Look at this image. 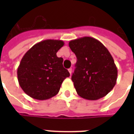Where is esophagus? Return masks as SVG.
<instances>
[{
  "label": "esophagus",
  "instance_id": "34e87169",
  "mask_svg": "<svg viewBox=\"0 0 134 134\" xmlns=\"http://www.w3.org/2000/svg\"><path fill=\"white\" fill-rule=\"evenodd\" d=\"M68 71H69V74H71V73H72V69H71V68H69V69H68Z\"/></svg>",
  "mask_w": 134,
  "mask_h": 134
}]
</instances>
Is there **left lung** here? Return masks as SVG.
I'll list each match as a JSON object with an SVG mask.
<instances>
[{
  "instance_id": "8db88e82",
  "label": "left lung",
  "mask_w": 134,
  "mask_h": 134,
  "mask_svg": "<svg viewBox=\"0 0 134 134\" xmlns=\"http://www.w3.org/2000/svg\"><path fill=\"white\" fill-rule=\"evenodd\" d=\"M77 61L71 80L80 97L88 100L104 97L116 83L118 69L112 55L97 40L83 37L69 42Z\"/></svg>"
}]
</instances>
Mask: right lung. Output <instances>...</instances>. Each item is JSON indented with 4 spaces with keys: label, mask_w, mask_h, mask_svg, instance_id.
Returning <instances> with one entry per match:
<instances>
[{
    "label": "right lung",
    "mask_w": 134,
    "mask_h": 134,
    "mask_svg": "<svg viewBox=\"0 0 134 134\" xmlns=\"http://www.w3.org/2000/svg\"><path fill=\"white\" fill-rule=\"evenodd\" d=\"M63 45L62 40H46L35 44L22 58L17 69L18 81L30 97L46 100L54 97L69 76L63 67V58L56 55Z\"/></svg>",
    "instance_id": "add662e5"
}]
</instances>
